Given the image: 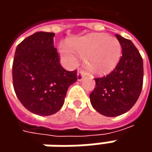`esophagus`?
<instances>
[{"label":"esophagus","mask_w":152,"mask_h":152,"mask_svg":"<svg viewBox=\"0 0 152 152\" xmlns=\"http://www.w3.org/2000/svg\"><path fill=\"white\" fill-rule=\"evenodd\" d=\"M84 77H85V75H84L83 72H79L77 73V79H78L79 81H81L82 79H84Z\"/></svg>","instance_id":"esophagus-1"}]
</instances>
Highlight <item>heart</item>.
<instances>
[{
    "label": "heart",
    "instance_id": "obj_1",
    "mask_svg": "<svg viewBox=\"0 0 152 152\" xmlns=\"http://www.w3.org/2000/svg\"><path fill=\"white\" fill-rule=\"evenodd\" d=\"M70 47L85 58L87 68L94 73L110 72L119 61L122 48L119 41L105 34H91L70 41ZM59 52L68 65L76 62V56L68 46L61 45Z\"/></svg>",
    "mask_w": 152,
    "mask_h": 152
}]
</instances>
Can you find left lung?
<instances>
[{
  "instance_id": "obj_1",
  "label": "left lung",
  "mask_w": 152,
  "mask_h": 152,
  "mask_svg": "<svg viewBox=\"0 0 152 152\" xmlns=\"http://www.w3.org/2000/svg\"><path fill=\"white\" fill-rule=\"evenodd\" d=\"M123 56L112 73L96 78L90 95L91 103L99 113L117 117L127 113L137 102L143 85V60L131 40L116 34Z\"/></svg>"
}]
</instances>
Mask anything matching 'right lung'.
I'll use <instances>...</instances> for the list:
<instances>
[{
	"mask_svg": "<svg viewBox=\"0 0 152 152\" xmlns=\"http://www.w3.org/2000/svg\"><path fill=\"white\" fill-rule=\"evenodd\" d=\"M54 33L37 32L16 48L12 80L17 97L32 113L50 116L64 103L68 87L77 81L76 71L61 67L54 47Z\"/></svg>",
	"mask_w": 152,
	"mask_h": 152,
	"instance_id": "obj_1",
	"label": "right lung"
}]
</instances>
